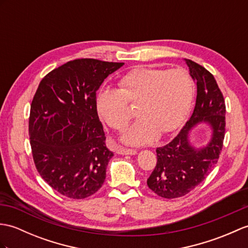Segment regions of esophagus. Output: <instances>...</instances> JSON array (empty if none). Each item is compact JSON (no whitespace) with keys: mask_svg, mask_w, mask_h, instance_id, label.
I'll use <instances>...</instances> for the list:
<instances>
[{"mask_svg":"<svg viewBox=\"0 0 248 248\" xmlns=\"http://www.w3.org/2000/svg\"><path fill=\"white\" fill-rule=\"evenodd\" d=\"M116 152L118 154H122V155H135L137 153V151L133 150V149H126V148H123V147H118Z\"/></svg>","mask_w":248,"mask_h":248,"instance_id":"esophagus-1","label":"esophagus"}]
</instances>
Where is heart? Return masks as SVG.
I'll return each mask as SVG.
<instances>
[{"label": "heart", "mask_w": 248, "mask_h": 248, "mask_svg": "<svg viewBox=\"0 0 248 248\" xmlns=\"http://www.w3.org/2000/svg\"><path fill=\"white\" fill-rule=\"evenodd\" d=\"M119 86L102 88L96 106L111 128L123 130L132 117L129 101L138 103L140 118L122 136L128 145H146L159 133L175 131L185 123L193 106L194 82L184 68H135L120 79Z\"/></svg>", "instance_id": "obj_1"}]
</instances>
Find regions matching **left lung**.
<instances>
[{"label":"left lung","instance_id":"8db88e82","mask_svg":"<svg viewBox=\"0 0 248 248\" xmlns=\"http://www.w3.org/2000/svg\"><path fill=\"white\" fill-rule=\"evenodd\" d=\"M197 84V102L191 117L173 140L156 149L157 163L148 187L165 199L183 197L202 183L217 163L225 135V101L212 74L184 59ZM211 126V140L202 147L192 145L189 133L200 124Z\"/></svg>","mask_w":248,"mask_h":248}]
</instances>
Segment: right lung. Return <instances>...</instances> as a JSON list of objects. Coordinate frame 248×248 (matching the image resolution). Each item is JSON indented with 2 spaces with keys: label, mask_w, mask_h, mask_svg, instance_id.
Returning <instances> with one entry per match:
<instances>
[{
  "label": "right lung",
  "mask_w": 248,
  "mask_h": 248,
  "mask_svg": "<svg viewBox=\"0 0 248 248\" xmlns=\"http://www.w3.org/2000/svg\"><path fill=\"white\" fill-rule=\"evenodd\" d=\"M124 63L77 59L41 80L31 106L30 138L34 165L56 191L85 199L101 188L113 156L98 117L96 93Z\"/></svg>",
  "instance_id": "add662e5"
}]
</instances>
